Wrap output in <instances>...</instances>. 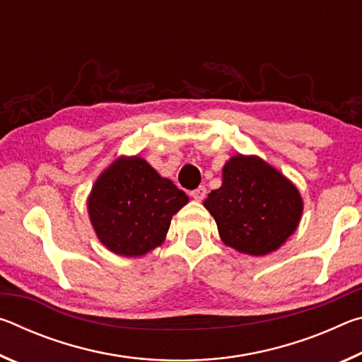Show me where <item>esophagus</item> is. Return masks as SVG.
I'll list each match as a JSON object with an SVG mask.
<instances>
[{
  "mask_svg": "<svg viewBox=\"0 0 362 362\" xmlns=\"http://www.w3.org/2000/svg\"><path fill=\"white\" fill-rule=\"evenodd\" d=\"M206 193H207L206 192V187H198L196 189H193V192L189 193V194H192V198L194 201H203L206 198Z\"/></svg>",
  "mask_w": 362,
  "mask_h": 362,
  "instance_id": "esophagus-1",
  "label": "esophagus"
}]
</instances>
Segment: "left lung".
<instances>
[{
    "label": "left lung",
    "mask_w": 362,
    "mask_h": 362,
    "mask_svg": "<svg viewBox=\"0 0 362 362\" xmlns=\"http://www.w3.org/2000/svg\"><path fill=\"white\" fill-rule=\"evenodd\" d=\"M225 246L262 257L297 230L303 201L297 187L259 156L235 155L222 169V187L204 201Z\"/></svg>",
    "instance_id": "8db88e82"
}]
</instances>
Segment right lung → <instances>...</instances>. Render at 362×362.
Here are the masks:
<instances>
[{"mask_svg": "<svg viewBox=\"0 0 362 362\" xmlns=\"http://www.w3.org/2000/svg\"><path fill=\"white\" fill-rule=\"evenodd\" d=\"M187 203L188 196L144 158L119 156L95 180L88 212L108 250L140 257L161 246L173 216Z\"/></svg>", "mask_w": 362, "mask_h": 362, "instance_id": "right-lung-1", "label": "right lung"}]
</instances>
